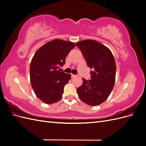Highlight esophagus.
I'll list each match as a JSON object with an SVG mask.
<instances>
[{"label":"esophagus","mask_w":146,"mask_h":146,"mask_svg":"<svg viewBox=\"0 0 146 146\" xmlns=\"http://www.w3.org/2000/svg\"><path fill=\"white\" fill-rule=\"evenodd\" d=\"M77 77V76H76V75H73V74L71 75V77L72 78H76Z\"/></svg>","instance_id":"34e87169"}]
</instances>
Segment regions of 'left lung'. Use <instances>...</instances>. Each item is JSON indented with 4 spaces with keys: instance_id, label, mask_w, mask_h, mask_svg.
Returning <instances> with one entry per match:
<instances>
[{
    "instance_id": "obj_1",
    "label": "left lung",
    "mask_w": 146,
    "mask_h": 146,
    "mask_svg": "<svg viewBox=\"0 0 146 146\" xmlns=\"http://www.w3.org/2000/svg\"><path fill=\"white\" fill-rule=\"evenodd\" d=\"M85 57L87 66L92 69L89 80L83 79L77 88L79 98L84 103L96 106L108 98L115 83L116 63L111 52L102 44L86 39L76 43Z\"/></svg>"
}]
</instances>
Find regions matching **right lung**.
<instances>
[{
    "instance_id": "right-lung-1",
    "label": "right lung",
    "mask_w": 146,
    "mask_h": 146,
    "mask_svg": "<svg viewBox=\"0 0 146 146\" xmlns=\"http://www.w3.org/2000/svg\"><path fill=\"white\" fill-rule=\"evenodd\" d=\"M75 46L72 42L56 39L35 52L30 66V82L35 94L44 103L54 104L62 98L64 85L71 76L60 68Z\"/></svg>"
}]
</instances>
